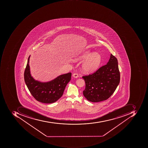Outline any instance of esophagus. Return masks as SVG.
Segmentation results:
<instances>
[{"mask_svg": "<svg viewBox=\"0 0 148 148\" xmlns=\"http://www.w3.org/2000/svg\"><path fill=\"white\" fill-rule=\"evenodd\" d=\"M73 76L74 77L77 78L78 77V74L76 73H75L73 74Z\"/></svg>", "mask_w": 148, "mask_h": 148, "instance_id": "1", "label": "esophagus"}]
</instances>
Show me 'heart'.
<instances>
[{
  "label": "heart",
  "instance_id": "1",
  "mask_svg": "<svg viewBox=\"0 0 148 148\" xmlns=\"http://www.w3.org/2000/svg\"><path fill=\"white\" fill-rule=\"evenodd\" d=\"M82 65V69L86 73H92L96 70L101 63V56L97 53H94L91 55L89 51H86L75 58L76 60H84L87 58Z\"/></svg>",
  "mask_w": 148,
  "mask_h": 148
}]
</instances>
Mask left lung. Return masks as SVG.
Segmentation results:
<instances>
[{"label":"left lung","mask_w":148,"mask_h":148,"mask_svg":"<svg viewBox=\"0 0 148 148\" xmlns=\"http://www.w3.org/2000/svg\"><path fill=\"white\" fill-rule=\"evenodd\" d=\"M82 78L85 82L83 95L87 100L98 102L107 100L120 83V73L117 59L111 54L106 64Z\"/></svg>","instance_id":"1"}]
</instances>
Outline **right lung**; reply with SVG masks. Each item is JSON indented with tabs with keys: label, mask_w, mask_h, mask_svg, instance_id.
<instances>
[{
	"label": "right lung",
	"mask_w": 148,
	"mask_h": 148,
	"mask_svg": "<svg viewBox=\"0 0 148 148\" xmlns=\"http://www.w3.org/2000/svg\"><path fill=\"white\" fill-rule=\"evenodd\" d=\"M28 57L24 73V80L31 94L36 101L43 103H50L56 102L64 93L65 88L71 79V73L62 75L55 79L47 83L36 81L31 76Z\"/></svg>",
	"instance_id": "right-lung-1"
}]
</instances>
